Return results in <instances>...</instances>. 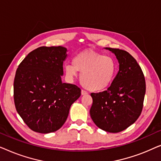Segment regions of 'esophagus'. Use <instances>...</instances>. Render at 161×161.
<instances>
[{
    "instance_id": "obj_1",
    "label": "esophagus",
    "mask_w": 161,
    "mask_h": 161,
    "mask_svg": "<svg viewBox=\"0 0 161 161\" xmlns=\"http://www.w3.org/2000/svg\"><path fill=\"white\" fill-rule=\"evenodd\" d=\"M81 94H82V95H86L88 93L86 91H84V90H82V91H81Z\"/></svg>"
}]
</instances>
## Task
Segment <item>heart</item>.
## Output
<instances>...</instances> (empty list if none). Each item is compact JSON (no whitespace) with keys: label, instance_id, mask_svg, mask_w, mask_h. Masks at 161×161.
<instances>
[{"label":"heart","instance_id":"b5f03b06","mask_svg":"<svg viewBox=\"0 0 161 161\" xmlns=\"http://www.w3.org/2000/svg\"><path fill=\"white\" fill-rule=\"evenodd\" d=\"M117 64L113 57L88 50L76 55L72 64L65 67V72L70 80H74L80 72V80L86 89L100 92L107 89L115 78Z\"/></svg>","mask_w":161,"mask_h":161}]
</instances>
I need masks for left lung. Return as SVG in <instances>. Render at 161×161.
<instances>
[{
	"label": "left lung",
	"mask_w": 161,
	"mask_h": 161,
	"mask_svg": "<svg viewBox=\"0 0 161 161\" xmlns=\"http://www.w3.org/2000/svg\"><path fill=\"white\" fill-rule=\"evenodd\" d=\"M115 55L119 69L106 91L92 93L90 116L97 126L109 133H119L133 125L141 115L146 83L137 61L128 52L105 47Z\"/></svg>",
	"instance_id": "obj_1"
}]
</instances>
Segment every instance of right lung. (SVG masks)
Instances as JSON below:
<instances>
[{"label":"right lung","instance_id":"obj_1","mask_svg":"<svg viewBox=\"0 0 161 161\" xmlns=\"http://www.w3.org/2000/svg\"><path fill=\"white\" fill-rule=\"evenodd\" d=\"M67 51L61 46L38 47L28 54L16 71L15 108L28 127L37 133L60 129L81 94L77 86L61 81Z\"/></svg>","mask_w":161,"mask_h":161}]
</instances>
